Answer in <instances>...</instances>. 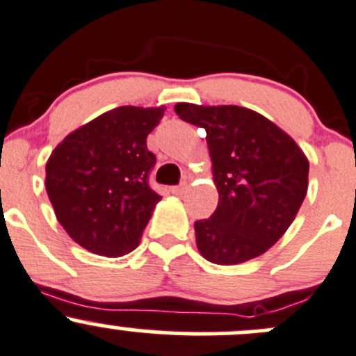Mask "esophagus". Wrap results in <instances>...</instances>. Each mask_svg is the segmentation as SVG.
<instances>
[{"mask_svg": "<svg viewBox=\"0 0 356 356\" xmlns=\"http://www.w3.org/2000/svg\"><path fill=\"white\" fill-rule=\"evenodd\" d=\"M185 190H186V183H181V185L173 186V188H171V192H173L175 195H181V193L185 192Z\"/></svg>", "mask_w": 356, "mask_h": 356, "instance_id": "34e87169", "label": "esophagus"}]
</instances>
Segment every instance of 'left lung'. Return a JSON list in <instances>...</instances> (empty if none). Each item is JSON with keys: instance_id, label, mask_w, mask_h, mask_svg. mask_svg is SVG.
<instances>
[{"instance_id": "1", "label": "left lung", "mask_w": 356, "mask_h": 356, "mask_svg": "<svg viewBox=\"0 0 356 356\" xmlns=\"http://www.w3.org/2000/svg\"><path fill=\"white\" fill-rule=\"evenodd\" d=\"M183 122L205 130L219 202L195 221L197 248L219 266L269 250L295 219L309 188V159L266 116L240 106L178 102Z\"/></svg>"}]
</instances>
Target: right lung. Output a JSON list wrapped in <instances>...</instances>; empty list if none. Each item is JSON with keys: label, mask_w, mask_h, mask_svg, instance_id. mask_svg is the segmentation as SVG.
Listing matches in <instances>:
<instances>
[{"label": "right lung", "mask_w": 356, "mask_h": 356, "mask_svg": "<svg viewBox=\"0 0 356 356\" xmlns=\"http://www.w3.org/2000/svg\"><path fill=\"white\" fill-rule=\"evenodd\" d=\"M159 108L120 106L67 135L46 164V192L73 241L122 257L137 248L161 195L149 186L156 156L147 135Z\"/></svg>", "instance_id": "right-lung-1"}]
</instances>
